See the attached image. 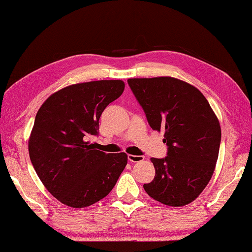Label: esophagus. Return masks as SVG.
Listing matches in <instances>:
<instances>
[{
  "label": "esophagus",
  "mask_w": 252,
  "mask_h": 252,
  "mask_svg": "<svg viewBox=\"0 0 252 252\" xmlns=\"http://www.w3.org/2000/svg\"><path fill=\"white\" fill-rule=\"evenodd\" d=\"M127 159H129L130 162H141V161L144 160V157H142V156L129 155V156H127Z\"/></svg>",
  "instance_id": "1"
}]
</instances>
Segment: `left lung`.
I'll return each instance as SVG.
<instances>
[{"label": "left lung", "mask_w": 252, "mask_h": 252, "mask_svg": "<svg viewBox=\"0 0 252 252\" xmlns=\"http://www.w3.org/2000/svg\"><path fill=\"white\" fill-rule=\"evenodd\" d=\"M153 130L164 131L168 153L152 158L156 176L143 186L157 201L182 207L199 197L218 160L221 129L208 100L193 85L171 76L129 79Z\"/></svg>", "instance_id": "1"}]
</instances>
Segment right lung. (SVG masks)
<instances>
[{"instance_id": "add662e5", "label": "right lung", "mask_w": 252, "mask_h": 252, "mask_svg": "<svg viewBox=\"0 0 252 252\" xmlns=\"http://www.w3.org/2000/svg\"><path fill=\"white\" fill-rule=\"evenodd\" d=\"M125 91L121 80L72 84L53 93L36 113L30 159L49 192L72 208H85L110 193L127 163L125 152L95 150L102 112Z\"/></svg>"}]
</instances>
